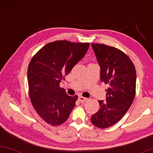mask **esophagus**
<instances>
[{
  "mask_svg": "<svg viewBox=\"0 0 153 153\" xmlns=\"http://www.w3.org/2000/svg\"><path fill=\"white\" fill-rule=\"evenodd\" d=\"M78 100L80 103H84V102H86L87 100H88V99L86 97H79Z\"/></svg>",
  "mask_w": 153,
  "mask_h": 153,
  "instance_id": "esophagus-1",
  "label": "esophagus"
}]
</instances>
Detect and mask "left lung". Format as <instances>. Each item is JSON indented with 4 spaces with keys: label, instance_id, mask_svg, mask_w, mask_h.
Listing matches in <instances>:
<instances>
[{
    "label": "left lung",
    "instance_id": "left-lung-1",
    "mask_svg": "<svg viewBox=\"0 0 153 153\" xmlns=\"http://www.w3.org/2000/svg\"><path fill=\"white\" fill-rule=\"evenodd\" d=\"M101 67V81L108 84L106 101H99V110L92 115L95 127L105 129L118 123L129 110L135 95L136 71L129 57L118 48L92 43Z\"/></svg>",
    "mask_w": 153,
    "mask_h": 153
}]
</instances>
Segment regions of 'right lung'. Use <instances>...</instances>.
Here are the masks:
<instances>
[{
    "label": "right lung",
    "instance_id": "obj_1",
    "mask_svg": "<svg viewBox=\"0 0 153 153\" xmlns=\"http://www.w3.org/2000/svg\"><path fill=\"white\" fill-rule=\"evenodd\" d=\"M89 45L55 41L43 46L31 59L27 72L29 97L34 109L48 124L64 123L76 105L78 97L67 95L60 83L84 56Z\"/></svg>",
    "mask_w": 153,
    "mask_h": 153
}]
</instances>
